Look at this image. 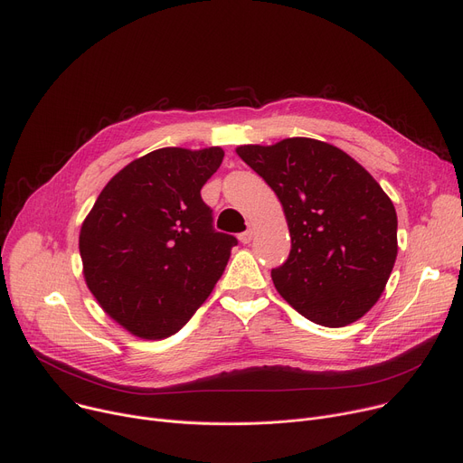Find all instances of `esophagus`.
<instances>
[{
    "label": "esophagus",
    "instance_id": "obj_1",
    "mask_svg": "<svg viewBox=\"0 0 463 463\" xmlns=\"http://www.w3.org/2000/svg\"><path fill=\"white\" fill-rule=\"evenodd\" d=\"M252 237H254V232L249 228L247 232H242V233L239 235V241H241L242 244H249V242L252 241Z\"/></svg>",
    "mask_w": 463,
    "mask_h": 463
}]
</instances>
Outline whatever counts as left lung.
I'll list each match as a JSON object with an SVG mask.
<instances>
[{"label": "left lung", "instance_id": "8db88e82", "mask_svg": "<svg viewBox=\"0 0 463 463\" xmlns=\"http://www.w3.org/2000/svg\"><path fill=\"white\" fill-rule=\"evenodd\" d=\"M275 190L291 235L275 288L307 319L344 327L383 293L398 254V219L379 183L342 149L312 138L241 146Z\"/></svg>", "mask_w": 463, "mask_h": 463}]
</instances>
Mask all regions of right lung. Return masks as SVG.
<instances>
[{
	"label": "right lung",
	"mask_w": 463,
	"mask_h": 463,
	"mask_svg": "<svg viewBox=\"0 0 463 463\" xmlns=\"http://www.w3.org/2000/svg\"><path fill=\"white\" fill-rule=\"evenodd\" d=\"M222 158L221 147L151 151L108 181L81 224L86 284L128 333H177L222 277L237 239L213 228L200 194Z\"/></svg>",
	"instance_id": "right-lung-1"
}]
</instances>
